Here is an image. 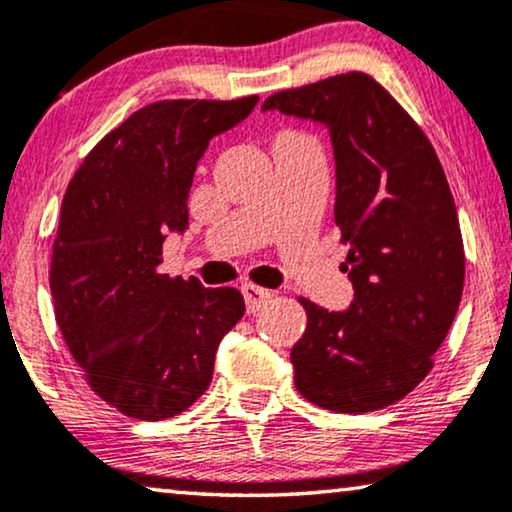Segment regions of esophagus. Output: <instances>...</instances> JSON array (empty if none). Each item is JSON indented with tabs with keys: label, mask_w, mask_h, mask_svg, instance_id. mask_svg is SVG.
Instances as JSON below:
<instances>
[{
	"label": "esophagus",
	"mask_w": 512,
	"mask_h": 512,
	"mask_svg": "<svg viewBox=\"0 0 512 512\" xmlns=\"http://www.w3.org/2000/svg\"><path fill=\"white\" fill-rule=\"evenodd\" d=\"M242 296H244V303H247V312H256V310H261L265 303H268L272 293L268 289H261V286L244 284Z\"/></svg>",
	"instance_id": "34e87169"
}]
</instances>
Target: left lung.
<instances>
[{
	"label": "left lung",
	"instance_id": "left-lung-1",
	"mask_svg": "<svg viewBox=\"0 0 512 512\" xmlns=\"http://www.w3.org/2000/svg\"><path fill=\"white\" fill-rule=\"evenodd\" d=\"M263 109L331 130L335 226L349 244L354 300L328 312L298 298L307 328L291 349L296 389L333 412H373L433 368L464 291V240L429 137L363 72L279 90Z\"/></svg>",
	"mask_w": 512,
	"mask_h": 512
}]
</instances>
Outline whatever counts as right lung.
I'll return each instance as SVG.
<instances>
[{
	"mask_svg": "<svg viewBox=\"0 0 512 512\" xmlns=\"http://www.w3.org/2000/svg\"><path fill=\"white\" fill-rule=\"evenodd\" d=\"M258 97L160 100L104 135L69 181L53 242L55 321L83 377L125 417L158 422L205 394L242 293L163 275V242L188 223L209 139Z\"/></svg>",
	"mask_w": 512,
	"mask_h": 512,
	"instance_id": "obj_1",
	"label": "right lung"
}]
</instances>
